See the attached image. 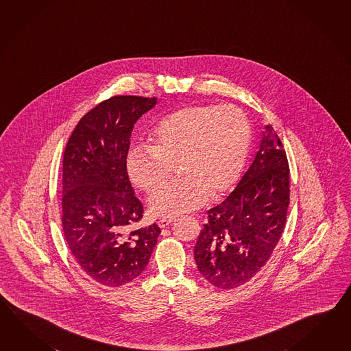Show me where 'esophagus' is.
<instances>
[{
	"label": "esophagus",
	"mask_w": 351,
	"mask_h": 351,
	"mask_svg": "<svg viewBox=\"0 0 351 351\" xmlns=\"http://www.w3.org/2000/svg\"><path fill=\"white\" fill-rule=\"evenodd\" d=\"M172 223H173V219H160L157 221V224H158L160 228H166V226H171Z\"/></svg>",
	"instance_id": "esophagus-1"
}]
</instances>
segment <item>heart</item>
<instances>
[{"label": "heart", "instance_id": "b5f03b06", "mask_svg": "<svg viewBox=\"0 0 351 351\" xmlns=\"http://www.w3.org/2000/svg\"><path fill=\"white\" fill-rule=\"evenodd\" d=\"M252 128L242 109L234 106H190L162 118L149 146H133L127 171L136 186L154 193L181 164L185 176L158 190L149 210L175 218L196 210L210 194H224L237 184L250 154Z\"/></svg>", "mask_w": 351, "mask_h": 351}]
</instances>
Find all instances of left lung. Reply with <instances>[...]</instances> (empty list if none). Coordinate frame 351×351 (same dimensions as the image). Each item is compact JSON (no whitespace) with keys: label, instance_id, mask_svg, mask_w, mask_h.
<instances>
[{"label":"left lung","instance_id":"left-lung-1","mask_svg":"<svg viewBox=\"0 0 351 351\" xmlns=\"http://www.w3.org/2000/svg\"><path fill=\"white\" fill-rule=\"evenodd\" d=\"M289 204L287 156L272 125H265L248 171L223 203L208 210L194 248L204 278L221 289L252 280L280 241Z\"/></svg>","mask_w":351,"mask_h":351}]
</instances>
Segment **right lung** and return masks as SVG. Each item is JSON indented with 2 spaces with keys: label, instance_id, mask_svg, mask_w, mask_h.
Segmentation results:
<instances>
[{
  "label": "right lung",
  "instance_id": "add662e5",
  "mask_svg": "<svg viewBox=\"0 0 351 351\" xmlns=\"http://www.w3.org/2000/svg\"><path fill=\"white\" fill-rule=\"evenodd\" d=\"M157 99L116 95L79 121L62 158V230L88 277L119 287L145 271L161 233L134 229L143 206L127 172L133 125Z\"/></svg>",
  "mask_w": 351,
  "mask_h": 351
}]
</instances>
